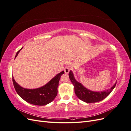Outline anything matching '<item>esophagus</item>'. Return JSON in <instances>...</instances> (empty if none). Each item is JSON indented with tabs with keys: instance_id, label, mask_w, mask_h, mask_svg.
Here are the masks:
<instances>
[{
	"instance_id": "1",
	"label": "esophagus",
	"mask_w": 131,
	"mask_h": 131,
	"mask_svg": "<svg viewBox=\"0 0 131 131\" xmlns=\"http://www.w3.org/2000/svg\"><path fill=\"white\" fill-rule=\"evenodd\" d=\"M71 70V67L70 66H67L66 67H65L64 69V72L66 73V74H68L69 71Z\"/></svg>"
}]
</instances>
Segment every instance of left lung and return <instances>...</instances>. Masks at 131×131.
<instances>
[{"label": "left lung", "mask_w": 131, "mask_h": 131, "mask_svg": "<svg viewBox=\"0 0 131 131\" xmlns=\"http://www.w3.org/2000/svg\"><path fill=\"white\" fill-rule=\"evenodd\" d=\"M69 77L74 87L75 94L80 100L88 103L98 102L103 100L112 92L116 84V81L114 85L108 90L103 91H93L87 89L82 85L81 83L77 81L72 70L69 72Z\"/></svg>", "instance_id": "obj_1"}]
</instances>
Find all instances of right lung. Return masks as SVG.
<instances>
[{"mask_svg": "<svg viewBox=\"0 0 131 131\" xmlns=\"http://www.w3.org/2000/svg\"><path fill=\"white\" fill-rule=\"evenodd\" d=\"M22 48L16 53L15 59ZM64 73V71H62L54 76L45 85L37 89H28L22 88L15 81L13 77V81L16 91L23 100L31 104L45 105L52 102L57 96L59 79L61 75Z\"/></svg>", "mask_w": 131, "mask_h": 131, "instance_id": "right-lung-1", "label": "right lung"}]
</instances>
